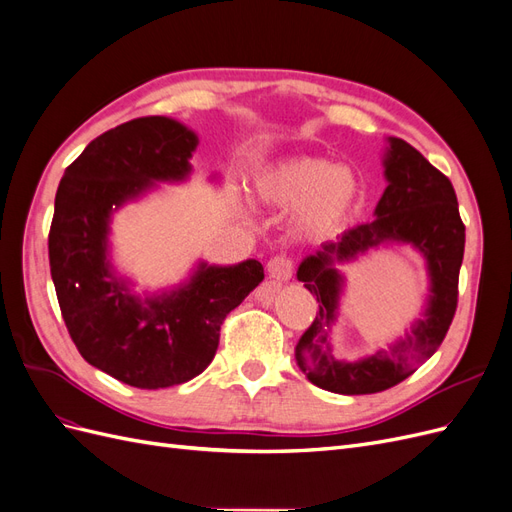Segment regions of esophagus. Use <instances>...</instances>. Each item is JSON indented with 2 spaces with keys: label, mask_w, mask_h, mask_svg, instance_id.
<instances>
[{
  "label": "esophagus",
  "mask_w": 512,
  "mask_h": 512,
  "mask_svg": "<svg viewBox=\"0 0 512 512\" xmlns=\"http://www.w3.org/2000/svg\"><path fill=\"white\" fill-rule=\"evenodd\" d=\"M267 271H269V277H273V280L277 282H288L292 277V260L286 258V256H273L269 262H267Z\"/></svg>",
  "instance_id": "34e87169"
}]
</instances>
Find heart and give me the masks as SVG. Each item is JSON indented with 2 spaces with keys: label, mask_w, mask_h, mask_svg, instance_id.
Segmentation results:
<instances>
[{
  "label": "heart",
  "mask_w": 512,
  "mask_h": 512,
  "mask_svg": "<svg viewBox=\"0 0 512 512\" xmlns=\"http://www.w3.org/2000/svg\"><path fill=\"white\" fill-rule=\"evenodd\" d=\"M356 170L324 158H288L256 179V196L277 209L299 207V228L309 237H329L342 230L361 200Z\"/></svg>",
  "instance_id": "obj_1"
}]
</instances>
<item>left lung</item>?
I'll return each mask as SVG.
<instances>
[{"label":"left lung","instance_id":"left-lung-1","mask_svg":"<svg viewBox=\"0 0 512 512\" xmlns=\"http://www.w3.org/2000/svg\"><path fill=\"white\" fill-rule=\"evenodd\" d=\"M384 177L389 185L376 205V220L324 243L297 271L299 282L316 294L318 312L294 348V359L309 382L339 395L380 393L412 376L440 348L457 309L466 226L459 218L453 183L412 145L393 136L384 156ZM384 242H410L426 256L432 284L426 316L386 351L344 362L332 354L328 337L343 289L334 262L355 259Z\"/></svg>","mask_w":512,"mask_h":512}]
</instances>
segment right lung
Wrapping results in <instances>:
<instances>
[{
    "label": "right lung",
    "instance_id": "1",
    "mask_svg": "<svg viewBox=\"0 0 512 512\" xmlns=\"http://www.w3.org/2000/svg\"><path fill=\"white\" fill-rule=\"evenodd\" d=\"M198 136L168 117H138L100 134L59 181L49 232L61 316L83 359L136 389H166L203 374L224 318L262 280L258 260L200 262L170 292L136 297L108 260L111 213L156 181H183Z\"/></svg>",
    "mask_w": 512,
    "mask_h": 512
}]
</instances>
